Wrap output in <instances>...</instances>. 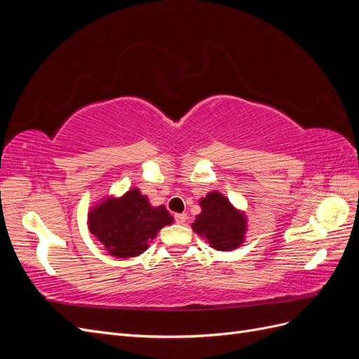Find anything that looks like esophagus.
I'll return each mask as SVG.
<instances>
[{
	"instance_id": "1",
	"label": "esophagus",
	"mask_w": 359,
	"mask_h": 359,
	"mask_svg": "<svg viewBox=\"0 0 359 359\" xmlns=\"http://www.w3.org/2000/svg\"><path fill=\"white\" fill-rule=\"evenodd\" d=\"M186 220H187V214H184V212L175 214V222L178 224H184V223H186Z\"/></svg>"
}]
</instances>
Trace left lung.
I'll use <instances>...</instances> for the list:
<instances>
[{
	"mask_svg": "<svg viewBox=\"0 0 359 359\" xmlns=\"http://www.w3.org/2000/svg\"><path fill=\"white\" fill-rule=\"evenodd\" d=\"M202 212L191 224L215 250H233L244 240L245 219L220 193H210L201 201Z\"/></svg>",
	"mask_w": 359,
	"mask_h": 359,
	"instance_id": "8db88e82",
	"label": "left lung"
}]
</instances>
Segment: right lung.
<instances>
[{
    "instance_id": "obj_1",
    "label": "right lung",
    "mask_w": 359,
    "mask_h": 359,
    "mask_svg": "<svg viewBox=\"0 0 359 359\" xmlns=\"http://www.w3.org/2000/svg\"><path fill=\"white\" fill-rule=\"evenodd\" d=\"M173 222L165 206H151L148 199L133 189L121 199H106L90 214V231L99 238L109 255L132 257L144 253L149 240L163 226Z\"/></svg>"
}]
</instances>
